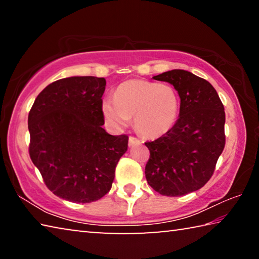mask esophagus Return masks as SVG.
I'll return each mask as SVG.
<instances>
[{"label":"esophagus","mask_w":259,"mask_h":259,"mask_svg":"<svg viewBox=\"0 0 259 259\" xmlns=\"http://www.w3.org/2000/svg\"><path fill=\"white\" fill-rule=\"evenodd\" d=\"M140 144V140L135 138V137H129V146H134V145H138Z\"/></svg>","instance_id":"esophagus-1"}]
</instances>
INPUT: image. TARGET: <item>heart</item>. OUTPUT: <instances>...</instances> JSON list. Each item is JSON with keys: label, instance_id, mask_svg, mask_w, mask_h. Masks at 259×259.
<instances>
[{"label": "heart", "instance_id": "b5f03b06", "mask_svg": "<svg viewBox=\"0 0 259 259\" xmlns=\"http://www.w3.org/2000/svg\"><path fill=\"white\" fill-rule=\"evenodd\" d=\"M181 108V100L170 84L146 80H128L116 88L113 99H104L105 119L121 129L134 118L137 133L146 138H157L172 128Z\"/></svg>", "mask_w": 259, "mask_h": 259}]
</instances>
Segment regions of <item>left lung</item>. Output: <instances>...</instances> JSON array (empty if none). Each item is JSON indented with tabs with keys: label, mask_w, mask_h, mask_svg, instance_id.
Segmentation results:
<instances>
[{
	"label": "left lung",
	"mask_w": 259,
	"mask_h": 259,
	"mask_svg": "<svg viewBox=\"0 0 259 259\" xmlns=\"http://www.w3.org/2000/svg\"><path fill=\"white\" fill-rule=\"evenodd\" d=\"M172 84L181 97L179 117L168 133L145 145L150 159L145 176L153 190L182 196L211 178L225 147V111L214 88L184 69L153 76Z\"/></svg>",
	"instance_id": "left-lung-1"
}]
</instances>
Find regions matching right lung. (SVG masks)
<instances>
[{
  "instance_id": "obj_1",
  "label": "right lung",
  "mask_w": 259,
  "mask_h": 259,
  "mask_svg": "<svg viewBox=\"0 0 259 259\" xmlns=\"http://www.w3.org/2000/svg\"><path fill=\"white\" fill-rule=\"evenodd\" d=\"M104 77L72 76L46 87L28 114L29 156L47 187L75 203L102 199L112 187L128 136L103 128Z\"/></svg>"
}]
</instances>
